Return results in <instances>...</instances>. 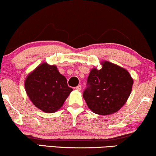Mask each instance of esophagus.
Here are the masks:
<instances>
[{"instance_id": "obj_1", "label": "esophagus", "mask_w": 156, "mask_h": 156, "mask_svg": "<svg viewBox=\"0 0 156 156\" xmlns=\"http://www.w3.org/2000/svg\"><path fill=\"white\" fill-rule=\"evenodd\" d=\"M76 89L77 90V91H80V90H81V86L80 85L77 86L76 87Z\"/></svg>"}]
</instances>
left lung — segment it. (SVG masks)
<instances>
[{
  "mask_svg": "<svg viewBox=\"0 0 156 156\" xmlns=\"http://www.w3.org/2000/svg\"><path fill=\"white\" fill-rule=\"evenodd\" d=\"M100 70L93 68L87 79L83 97L90 110L98 115L119 110L132 92L133 79L126 69L103 62Z\"/></svg>",
  "mask_w": 156,
  "mask_h": 156,
  "instance_id": "8db88e82",
  "label": "left lung"
}]
</instances>
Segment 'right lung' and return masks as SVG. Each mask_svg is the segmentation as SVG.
Returning a JSON list of instances; mask_svg holds the SVG:
<instances>
[{
	"label": "right lung",
	"mask_w": 156,
	"mask_h": 156,
	"mask_svg": "<svg viewBox=\"0 0 156 156\" xmlns=\"http://www.w3.org/2000/svg\"><path fill=\"white\" fill-rule=\"evenodd\" d=\"M24 87L33 105L48 113L59 110L73 91L57 66L46 62L41 64L28 75Z\"/></svg>",
	"instance_id": "obj_1"
}]
</instances>
